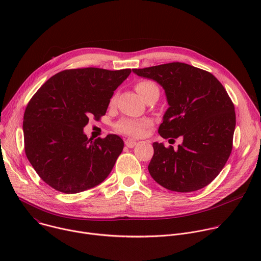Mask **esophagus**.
Listing matches in <instances>:
<instances>
[{"instance_id":"esophagus-1","label":"esophagus","mask_w":261,"mask_h":261,"mask_svg":"<svg viewBox=\"0 0 261 261\" xmlns=\"http://www.w3.org/2000/svg\"><path fill=\"white\" fill-rule=\"evenodd\" d=\"M125 144L128 146V147H133L135 144H136V140L132 139V138H127L125 140Z\"/></svg>"}]
</instances>
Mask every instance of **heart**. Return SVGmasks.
I'll list each match as a JSON object with an SVG mask.
<instances>
[{"instance_id": "heart-1", "label": "heart", "mask_w": 261, "mask_h": 261, "mask_svg": "<svg viewBox=\"0 0 261 261\" xmlns=\"http://www.w3.org/2000/svg\"><path fill=\"white\" fill-rule=\"evenodd\" d=\"M135 89L143 100L148 94H151L154 91H159L158 87L154 83L148 81L139 82L136 85ZM111 101H115V98H113ZM150 125L151 123L146 120L138 121L134 119H123L116 125V129L125 134H129L132 136H140L143 133L144 128Z\"/></svg>"}]
</instances>
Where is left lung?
<instances>
[{
    "instance_id": "8db88e82",
    "label": "left lung",
    "mask_w": 261,
    "mask_h": 261,
    "mask_svg": "<svg viewBox=\"0 0 261 261\" xmlns=\"http://www.w3.org/2000/svg\"><path fill=\"white\" fill-rule=\"evenodd\" d=\"M136 75L159 84L168 108L159 127L163 138L181 137L173 147L154 142L148 172L162 187L192 192L207 186L224 167L236 129L234 106L221 83L185 63L132 69Z\"/></svg>"
}]
</instances>
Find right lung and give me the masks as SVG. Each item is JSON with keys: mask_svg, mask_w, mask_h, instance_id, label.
<instances>
[{"mask_svg": "<svg viewBox=\"0 0 261 261\" xmlns=\"http://www.w3.org/2000/svg\"><path fill=\"white\" fill-rule=\"evenodd\" d=\"M131 69L64 70L30 100L23 116L24 151L38 175L54 189L74 194L94 188L113 170L124 141L115 134L93 140L84 128L104 116Z\"/></svg>", "mask_w": 261, "mask_h": 261, "instance_id": "obj_1", "label": "right lung"}]
</instances>
